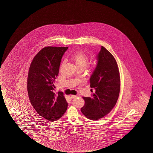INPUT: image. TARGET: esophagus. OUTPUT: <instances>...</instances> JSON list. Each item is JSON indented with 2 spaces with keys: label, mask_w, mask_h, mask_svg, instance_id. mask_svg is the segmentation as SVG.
I'll use <instances>...</instances> for the list:
<instances>
[{
  "label": "esophagus",
  "mask_w": 153,
  "mask_h": 153,
  "mask_svg": "<svg viewBox=\"0 0 153 153\" xmlns=\"http://www.w3.org/2000/svg\"><path fill=\"white\" fill-rule=\"evenodd\" d=\"M76 97H77V96L75 95H70V98H71V99H75V98H76Z\"/></svg>",
  "instance_id": "1"
}]
</instances>
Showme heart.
Masks as SVG:
<instances>
[{"mask_svg": "<svg viewBox=\"0 0 153 153\" xmlns=\"http://www.w3.org/2000/svg\"><path fill=\"white\" fill-rule=\"evenodd\" d=\"M71 59L75 63L77 67H83L85 68L88 66L90 61V57L88 54L83 51H78L74 53L71 56ZM97 65V62L93 64V67H95Z\"/></svg>", "mask_w": 153, "mask_h": 153, "instance_id": "heart-1", "label": "heart"}]
</instances>
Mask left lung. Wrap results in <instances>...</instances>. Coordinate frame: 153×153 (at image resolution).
<instances>
[{
    "instance_id": "8db88e82",
    "label": "left lung",
    "mask_w": 153,
    "mask_h": 153,
    "mask_svg": "<svg viewBox=\"0 0 153 153\" xmlns=\"http://www.w3.org/2000/svg\"><path fill=\"white\" fill-rule=\"evenodd\" d=\"M98 60L90 78V87L94 91L90 98L83 97L85 104L81 108L84 115L93 120L110 112L117 102L120 91V74L114 56L102 46Z\"/></svg>"
}]
</instances>
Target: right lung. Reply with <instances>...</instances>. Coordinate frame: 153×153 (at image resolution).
Returning a JSON list of instances; mask_svg holds the SVG:
<instances>
[{
  "label": "right lung",
  "instance_id": "right-lung-1",
  "mask_svg": "<svg viewBox=\"0 0 153 153\" xmlns=\"http://www.w3.org/2000/svg\"><path fill=\"white\" fill-rule=\"evenodd\" d=\"M68 48H43L35 56L29 69L27 91L30 103L39 115L51 122L60 119L68 107L63 93L54 91L61 58Z\"/></svg>",
  "mask_w": 153,
  "mask_h": 153
}]
</instances>
